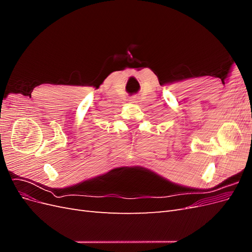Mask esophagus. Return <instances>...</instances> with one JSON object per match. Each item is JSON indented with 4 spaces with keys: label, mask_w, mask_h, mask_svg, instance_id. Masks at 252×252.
<instances>
[{
    "label": "esophagus",
    "mask_w": 252,
    "mask_h": 252,
    "mask_svg": "<svg viewBox=\"0 0 252 252\" xmlns=\"http://www.w3.org/2000/svg\"><path fill=\"white\" fill-rule=\"evenodd\" d=\"M132 101H134V100H132ZM134 103H135V102H134Z\"/></svg>",
    "instance_id": "esophagus-1"
}]
</instances>
